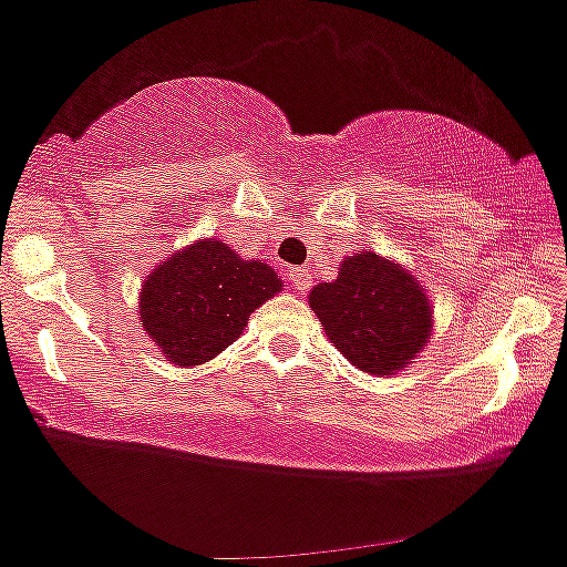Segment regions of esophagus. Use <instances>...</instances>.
I'll use <instances>...</instances> for the list:
<instances>
[{"instance_id":"34e87169","label":"esophagus","mask_w":567,"mask_h":567,"mask_svg":"<svg viewBox=\"0 0 567 567\" xmlns=\"http://www.w3.org/2000/svg\"><path fill=\"white\" fill-rule=\"evenodd\" d=\"M288 279H290V288H293L296 293H307L309 285H312V277H309L307 269H290Z\"/></svg>"}]
</instances>
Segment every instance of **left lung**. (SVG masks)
Wrapping results in <instances>:
<instances>
[{
    "label": "left lung",
    "instance_id": "left-lung-1",
    "mask_svg": "<svg viewBox=\"0 0 567 567\" xmlns=\"http://www.w3.org/2000/svg\"><path fill=\"white\" fill-rule=\"evenodd\" d=\"M333 347L374 377L409 369L433 331V309L412 271L377 252L341 260L339 277L309 293Z\"/></svg>",
    "mask_w": 567,
    "mask_h": 567
}]
</instances>
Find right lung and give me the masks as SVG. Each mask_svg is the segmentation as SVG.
<instances>
[{"instance_id":"1","label":"right lung","mask_w":567,"mask_h":567,"mask_svg":"<svg viewBox=\"0 0 567 567\" xmlns=\"http://www.w3.org/2000/svg\"><path fill=\"white\" fill-rule=\"evenodd\" d=\"M282 290L269 264L239 258L226 241L198 239L142 285L140 322L174 365L213 360L245 333L260 303Z\"/></svg>"}]
</instances>
